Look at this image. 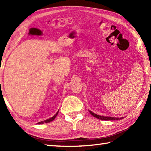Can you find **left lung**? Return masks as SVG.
<instances>
[{"label": "left lung", "mask_w": 151, "mask_h": 151, "mask_svg": "<svg viewBox=\"0 0 151 151\" xmlns=\"http://www.w3.org/2000/svg\"><path fill=\"white\" fill-rule=\"evenodd\" d=\"M89 113L92 115L94 117H96L99 120H122L123 118V117L121 118H115V117H111V116H101V115H98L97 114H95L93 112L91 111H89Z\"/></svg>", "instance_id": "left-lung-1"}]
</instances>
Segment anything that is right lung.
I'll use <instances>...</instances> for the list:
<instances>
[{
  "label": "right lung",
  "instance_id": "right-lung-1",
  "mask_svg": "<svg viewBox=\"0 0 151 151\" xmlns=\"http://www.w3.org/2000/svg\"><path fill=\"white\" fill-rule=\"evenodd\" d=\"M58 113V111L57 112V113H56L55 115L53 116L48 118V119H47V120H44V121H42V122H38V123H37V124H43V123H49V122H52V121L55 119V118H56V116H57Z\"/></svg>",
  "mask_w": 151,
  "mask_h": 151
}]
</instances>
